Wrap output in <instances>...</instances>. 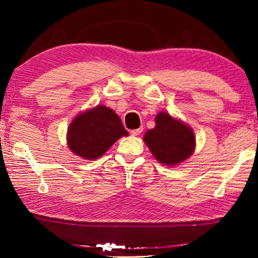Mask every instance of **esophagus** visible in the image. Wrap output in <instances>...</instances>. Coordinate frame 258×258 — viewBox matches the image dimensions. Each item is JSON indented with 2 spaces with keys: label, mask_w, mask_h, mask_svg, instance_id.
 <instances>
[{
  "label": "esophagus",
  "mask_w": 258,
  "mask_h": 258,
  "mask_svg": "<svg viewBox=\"0 0 258 258\" xmlns=\"http://www.w3.org/2000/svg\"><path fill=\"white\" fill-rule=\"evenodd\" d=\"M131 133H132L133 136H138V135H140L142 133V128H136V130L131 131Z\"/></svg>",
  "instance_id": "obj_1"
}]
</instances>
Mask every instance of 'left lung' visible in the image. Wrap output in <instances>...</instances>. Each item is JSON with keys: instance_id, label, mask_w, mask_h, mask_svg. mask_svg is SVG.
I'll return each instance as SVG.
<instances>
[{"instance_id": "8db88e82", "label": "left lung", "mask_w": 258, "mask_h": 258, "mask_svg": "<svg viewBox=\"0 0 258 258\" xmlns=\"http://www.w3.org/2000/svg\"><path fill=\"white\" fill-rule=\"evenodd\" d=\"M144 142L157 162L176 166L193 155L196 139L193 128L167 112L155 116V127L144 134Z\"/></svg>"}]
</instances>
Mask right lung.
Returning <instances> with one entry per match:
<instances>
[{
	"instance_id": "obj_1",
	"label": "right lung",
	"mask_w": 258,
	"mask_h": 258,
	"mask_svg": "<svg viewBox=\"0 0 258 258\" xmlns=\"http://www.w3.org/2000/svg\"><path fill=\"white\" fill-rule=\"evenodd\" d=\"M118 115L104 105L86 109L72 119L67 142L71 152L87 161L103 156L115 142L127 136Z\"/></svg>"
}]
</instances>
